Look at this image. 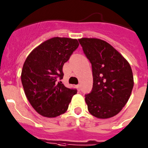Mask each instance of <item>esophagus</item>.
Segmentation results:
<instances>
[{"label":"esophagus","mask_w":148,"mask_h":148,"mask_svg":"<svg viewBox=\"0 0 148 148\" xmlns=\"http://www.w3.org/2000/svg\"><path fill=\"white\" fill-rule=\"evenodd\" d=\"M76 88H77V89H78V90L79 91L80 89H81V85H80V84L77 85V86H76Z\"/></svg>","instance_id":"34e87169"}]
</instances>
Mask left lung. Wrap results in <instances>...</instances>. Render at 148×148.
I'll return each mask as SVG.
<instances>
[{"label": "left lung", "instance_id": "left-lung-1", "mask_svg": "<svg viewBox=\"0 0 148 148\" xmlns=\"http://www.w3.org/2000/svg\"><path fill=\"white\" fill-rule=\"evenodd\" d=\"M78 41L92 68V90L85 95L88 111L97 118H111L120 112L131 96L134 76L130 64L104 40L81 38Z\"/></svg>", "mask_w": 148, "mask_h": 148}]
</instances>
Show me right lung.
<instances>
[{
	"label": "right lung",
	"mask_w": 148,
	"mask_h": 148,
	"mask_svg": "<svg viewBox=\"0 0 148 148\" xmlns=\"http://www.w3.org/2000/svg\"><path fill=\"white\" fill-rule=\"evenodd\" d=\"M78 45L76 39L53 37L27 56L22 69V84L28 101L42 116L53 118L65 113L77 93L59 80L64 76V64Z\"/></svg>",
	"instance_id": "1"
}]
</instances>
